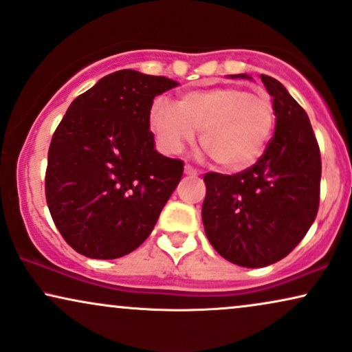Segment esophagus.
<instances>
[{
  "label": "esophagus",
  "mask_w": 352,
  "mask_h": 352,
  "mask_svg": "<svg viewBox=\"0 0 352 352\" xmlns=\"http://www.w3.org/2000/svg\"><path fill=\"white\" fill-rule=\"evenodd\" d=\"M184 175H188V176H196V175H197V169L190 166V164H186V166H184Z\"/></svg>",
  "instance_id": "esophagus-1"
}]
</instances>
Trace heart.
Masks as SVG:
<instances>
[{"label":"heart","instance_id":"obj_1","mask_svg":"<svg viewBox=\"0 0 352 352\" xmlns=\"http://www.w3.org/2000/svg\"><path fill=\"white\" fill-rule=\"evenodd\" d=\"M274 106L266 96L236 86L194 89L175 106L164 98L150 107V125L166 153H177L201 130V145L228 171L259 160L274 129Z\"/></svg>","mask_w":352,"mask_h":352}]
</instances>
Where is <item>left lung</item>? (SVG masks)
I'll return each mask as SVG.
<instances>
[{"instance_id":"8db88e82","label":"left lung","mask_w":352,"mask_h":352,"mask_svg":"<svg viewBox=\"0 0 352 352\" xmlns=\"http://www.w3.org/2000/svg\"><path fill=\"white\" fill-rule=\"evenodd\" d=\"M261 81L276 116L263 156L236 175L204 176L206 235L217 253L243 267L285 258L307 235L320 204L322 156L309 116L284 85L266 75Z\"/></svg>"}]
</instances>
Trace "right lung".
I'll list each match as a JSON object with an SVG mask.
<instances>
[{
    "instance_id": "obj_1",
    "label": "right lung",
    "mask_w": 352,
    "mask_h": 352,
    "mask_svg": "<svg viewBox=\"0 0 352 352\" xmlns=\"http://www.w3.org/2000/svg\"><path fill=\"white\" fill-rule=\"evenodd\" d=\"M177 86L119 70L70 104L52 137L45 197L55 227L80 254L116 259L148 238L184 171L155 150L150 107Z\"/></svg>"
}]
</instances>
